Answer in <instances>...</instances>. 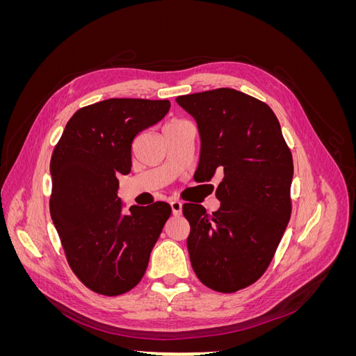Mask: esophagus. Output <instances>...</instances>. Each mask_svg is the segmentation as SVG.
Masks as SVG:
<instances>
[{
  "instance_id": "1",
  "label": "esophagus",
  "mask_w": 356,
  "mask_h": 356,
  "mask_svg": "<svg viewBox=\"0 0 356 356\" xmlns=\"http://www.w3.org/2000/svg\"><path fill=\"white\" fill-rule=\"evenodd\" d=\"M170 208H172V212H174V215H181V211H182V203L179 200H172L170 202Z\"/></svg>"
}]
</instances>
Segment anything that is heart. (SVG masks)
Masks as SVG:
<instances>
[{
    "instance_id": "1",
    "label": "heart",
    "mask_w": 356,
    "mask_h": 356,
    "mask_svg": "<svg viewBox=\"0 0 356 356\" xmlns=\"http://www.w3.org/2000/svg\"><path fill=\"white\" fill-rule=\"evenodd\" d=\"M179 123H184V122H182V120H177V118H172V120H169V122L166 123V126H165V131H168V129L174 127V126H177V124H179Z\"/></svg>"
}]
</instances>
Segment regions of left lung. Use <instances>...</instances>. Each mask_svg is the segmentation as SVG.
I'll list each match as a JSON object with an SVG mask.
<instances>
[{"label":"left lung","instance_id":"obj_1","mask_svg":"<svg viewBox=\"0 0 356 356\" xmlns=\"http://www.w3.org/2000/svg\"><path fill=\"white\" fill-rule=\"evenodd\" d=\"M177 102L197 122V178L224 174L215 191L218 211L182 207L193 270L208 288L236 293L263 276L282 239L293 209V154L270 106L250 95L222 88Z\"/></svg>","mask_w":356,"mask_h":356}]
</instances>
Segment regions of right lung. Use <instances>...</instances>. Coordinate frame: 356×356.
Instances as JSON below:
<instances>
[{"label":"right lung","instance_id":"1","mask_svg":"<svg viewBox=\"0 0 356 356\" xmlns=\"http://www.w3.org/2000/svg\"><path fill=\"white\" fill-rule=\"evenodd\" d=\"M170 102L113 98L83 106L65 126L50 160V215L74 275L102 296L141 281L170 217L166 202L122 212L118 177L132 168V143Z\"/></svg>","mask_w":356,"mask_h":356}]
</instances>
